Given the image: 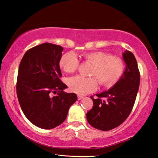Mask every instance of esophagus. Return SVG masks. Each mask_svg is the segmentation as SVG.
Listing matches in <instances>:
<instances>
[{"label": "esophagus", "instance_id": "34e87169", "mask_svg": "<svg viewBox=\"0 0 158 158\" xmlns=\"http://www.w3.org/2000/svg\"><path fill=\"white\" fill-rule=\"evenodd\" d=\"M82 98H83V96H81V95L77 96V99H78V100H81Z\"/></svg>", "mask_w": 158, "mask_h": 158}]
</instances>
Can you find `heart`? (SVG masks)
<instances>
[{
  "mask_svg": "<svg viewBox=\"0 0 158 158\" xmlns=\"http://www.w3.org/2000/svg\"><path fill=\"white\" fill-rule=\"evenodd\" d=\"M82 58L85 62L93 65L90 76L96 77L99 83L103 86L110 87L115 84L125 71L123 61L108 52H89L82 55ZM79 64V60L76 55L69 52L62 55L59 66L66 73H72L77 70ZM95 79L94 77H84L80 76L73 77L69 81V89L78 94L92 92L97 88V81Z\"/></svg>",
  "mask_w": 158,
  "mask_h": 158,
  "instance_id": "b5f03b06",
  "label": "heart"
}]
</instances>
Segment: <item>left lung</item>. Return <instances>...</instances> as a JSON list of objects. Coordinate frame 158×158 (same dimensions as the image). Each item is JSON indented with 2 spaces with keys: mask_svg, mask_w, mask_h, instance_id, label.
Wrapping results in <instances>:
<instances>
[{
  "mask_svg": "<svg viewBox=\"0 0 158 158\" xmlns=\"http://www.w3.org/2000/svg\"><path fill=\"white\" fill-rule=\"evenodd\" d=\"M126 69L122 76L108 91L92 98L94 106L87 113V120L91 126L107 131L123 123L133 107L139 90L140 74L137 60L131 52L122 54Z\"/></svg>",
  "mask_w": 158,
  "mask_h": 158,
  "instance_id": "1",
  "label": "left lung"
}]
</instances>
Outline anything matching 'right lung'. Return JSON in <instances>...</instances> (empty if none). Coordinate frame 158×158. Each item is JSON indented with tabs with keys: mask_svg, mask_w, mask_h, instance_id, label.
<instances>
[{
	"mask_svg": "<svg viewBox=\"0 0 158 158\" xmlns=\"http://www.w3.org/2000/svg\"><path fill=\"white\" fill-rule=\"evenodd\" d=\"M62 51V46L44 43L27 51L19 64V104L27 119L40 128L52 129L62 124L77 101L76 94L64 92L67 86L60 79ZM52 93L57 95L51 97Z\"/></svg>",
	"mask_w": 158,
	"mask_h": 158,
	"instance_id": "obj_1",
	"label": "right lung"
}]
</instances>
